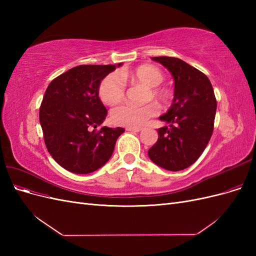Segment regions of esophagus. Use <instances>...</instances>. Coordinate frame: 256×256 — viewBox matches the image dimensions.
I'll list each match as a JSON object with an SVG mask.
<instances>
[{
    "label": "esophagus",
    "mask_w": 256,
    "mask_h": 256,
    "mask_svg": "<svg viewBox=\"0 0 256 256\" xmlns=\"http://www.w3.org/2000/svg\"><path fill=\"white\" fill-rule=\"evenodd\" d=\"M126 130L127 131H132V132H138V131L142 130V128H140V127H136V128H134V127H127Z\"/></svg>",
    "instance_id": "obj_1"
}]
</instances>
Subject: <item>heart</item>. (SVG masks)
Wrapping results in <instances>:
<instances>
[{"mask_svg": "<svg viewBox=\"0 0 256 256\" xmlns=\"http://www.w3.org/2000/svg\"><path fill=\"white\" fill-rule=\"evenodd\" d=\"M124 79L130 82L141 83L148 88L146 92V100L164 104L171 98V92L166 88H160L164 80V74L160 69L152 65H141L134 70L127 74H122ZM99 98L108 106H114L120 102L125 96V84L118 74H110L106 76L99 84L98 88ZM157 114V106L154 104H147L144 106L122 104L114 108L111 111V120L116 125L127 127H140L148 120L154 115Z\"/></svg>", "mask_w": 256, "mask_h": 256, "instance_id": "1", "label": "heart"}]
</instances>
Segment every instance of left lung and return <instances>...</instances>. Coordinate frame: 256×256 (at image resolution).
Listing matches in <instances>:
<instances>
[{
    "instance_id": "left-lung-1",
    "label": "left lung",
    "mask_w": 256,
    "mask_h": 256,
    "mask_svg": "<svg viewBox=\"0 0 256 256\" xmlns=\"http://www.w3.org/2000/svg\"><path fill=\"white\" fill-rule=\"evenodd\" d=\"M174 78V98L159 120L168 124L158 129V141L148 150L150 160L168 171L189 168L210 140L216 110L212 85L202 72L186 62L156 56Z\"/></svg>"
}]
</instances>
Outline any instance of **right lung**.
I'll list each match as a JSON object with an SVG mask.
<instances>
[{
	"label": "right lung",
	"instance_id": "right-lung-1",
	"mask_svg": "<svg viewBox=\"0 0 256 256\" xmlns=\"http://www.w3.org/2000/svg\"><path fill=\"white\" fill-rule=\"evenodd\" d=\"M115 68L76 66L56 76L46 90L40 109L44 140L52 158L69 172L88 174L104 166L125 131L106 126L96 129L108 114L99 98V84Z\"/></svg>",
	"mask_w": 256,
	"mask_h": 256
}]
</instances>
